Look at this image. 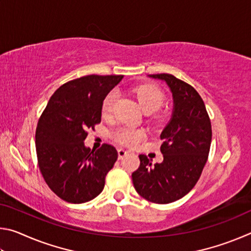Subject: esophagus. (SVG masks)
I'll return each mask as SVG.
<instances>
[{"label":"esophagus","instance_id":"esophagus-1","mask_svg":"<svg viewBox=\"0 0 251 251\" xmlns=\"http://www.w3.org/2000/svg\"><path fill=\"white\" fill-rule=\"evenodd\" d=\"M127 155H128V151H125L124 148H118V158L123 159Z\"/></svg>","mask_w":251,"mask_h":251}]
</instances>
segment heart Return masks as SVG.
I'll return each mask as SVG.
<instances>
[{
    "mask_svg": "<svg viewBox=\"0 0 251 251\" xmlns=\"http://www.w3.org/2000/svg\"><path fill=\"white\" fill-rule=\"evenodd\" d=\"M135 96L137 99L139 105L145 113L156 112L165 100L164 93L161 92L156 85L144 84L136 87L134 90ZM117 94L116 92H110L105 96L101 104V113L104 116H109L113 113L114 104H115ZM144 131L141 129H136L133 127H123L118 129L114 137L118 143L126 146H135L144 138Z\"/></svg>",
    "mask_w": 251,
    "mask_h": 251,
    "instance_id": "1",
    "label": "heart"
}]
</instances>
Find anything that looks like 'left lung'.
Listing matches in <instances>:
<instances>
[{
    "mask_svg": "<svg viewBox=\"0 0 251 251\" xmlns=\"http://www.w3.org/2000/svg\"><path fill=\"white\" fill-rule=\"evenodd\" d=\"M150 77L166 82L174 108L160 134L164 160L152 165L146 155H139L141 165L131 179L136 192L146 201L169 203L184 197L197 184L209 154L211 124L205 103L192 85L172 74Z\"/></svg>",
    "mask_w": 251,
    "mask_h": 251,
    "instance_id": "left-lung-1",
    "label": "left lung"
}]
</instances>
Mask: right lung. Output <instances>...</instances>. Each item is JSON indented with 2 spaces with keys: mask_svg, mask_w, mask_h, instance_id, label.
I'll return each instance as SVG.
<instances>
[{
  "mask_svg": "<svg viewBox=\"0 0 251 251\" xmlns=\"http://www.w3.org/2000/svg\"><path fill=\"white\" fill-rule=\"evenodd\" d=\"M123 75H87L62 85L50 97L37 123L35 146L40 171L46 184L67 202L94 199L117 160L116 148L84 145L87 129L100 123L105 96Z\"/></svg>",
  "mask_w": 251,
  "mask_h": 251,
  "instance_id": "1",
  "label": "right lung"
}]
</instances>
